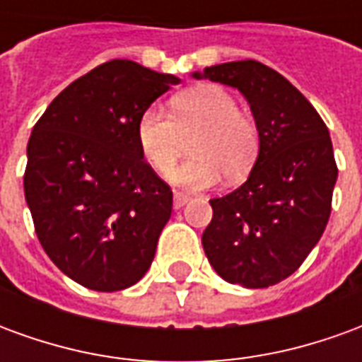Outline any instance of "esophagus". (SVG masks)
<instances>
[{
	"label": "esophagus",
	"instance_id": "esophagus-1",
	"mask_svg": "<svg viewBox=\"0 0 362 362\" xmlns=\"http://www.w3.org/2000/svg\"><path fill=\"white\" fill-rule=\"evenodd\" d=\"M189 197L186 194H180V192H174V209H182L184 205L188 204Z\"/></svg>",
	"mask_w": 362,
	"mask_h": 362
}]
</instances>
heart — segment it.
I'll return each instance as SVG.
<instances>
[{"label": "heart", "instance_id": "b5f03b06", "mask_svg": "<svg viewBox=\"0 0 362 362\" xmlns=\"http://www.w3.org/2000/svg\"><path fill=\"white\" fill-rule=\"evenodd\" d=\"M189 139L192 157L168 174V180L188 189H204L219 182L221 174L240 178L258 157L259 134L250 116L238 110L236 98L217 85H202L176 95L170 114L149 106L137 119L135 137L157 173H166Z\"/></svg>", "mask_w": 362, "mask_h": 362}]
</instances>
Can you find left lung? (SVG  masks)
<instances>
[{"label":"left lung","instance_id":"obj_1","mask_svg":"<svg viewBox=\"0 0 362 362\" xmlns=\"http://www.w3.org/2000/svg\"><path fill=\"white\" fill-rule=\"evenodd\" d=\"M192 75L240 90L259 134L248 180L209 199L205 256L228 283L266 288L295 273L326 228L337 180L329 132L300 90L256 59Z\"/></svg>","mask_w":362,"mask_h":362}]
</instances>
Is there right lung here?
<instances>
[{
    "label": "right lung",
    "instance_id": "obj_1",
    "mask_svg": "<svg viewBox=\"0 0 362 362\" xmlns=\"http://www.w3.org/2000/svg\"><path fill=\"white\" fill-rule=\"evenodd\" d=\"M178 83L112 59L62 90L33 127L23 182L36 236L83 287L122 291L151 267L173 192L143 160L135 126Z\"/></svg>",
    "mask_w": 362,
    "mask_h": 362
}]
</instances>
